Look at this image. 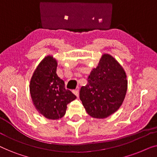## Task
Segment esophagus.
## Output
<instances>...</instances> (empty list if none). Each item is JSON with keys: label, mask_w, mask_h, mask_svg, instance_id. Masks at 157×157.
I'll return each mask as SVG.
<instances>
[{"label": "esophagus", "mask_w": 157, "mask_h": 157, "mask_svg": "<svg viewBox=\"0 0 157 157\" xmlns=\"http://www.w3.org/2000/svg\"><path fill=\"white\" fill-rule=\"evenodd\" d=\"M73 93H74L76 96H78V93H79V90L78 89L73 90Z\"/></svg>", "instance_id": "1"}]
</instances>
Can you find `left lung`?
I'll return each mask as SVG.
<instances>
[{
    "instance_id": "8db88e82",
    "label": "left lung",
    "mask_w": 157,
    "mask_h": 157,
    "mask_svg": "<svg viewBox=\"0 0 157 157\" xmlns=\"http://www.w3.org/2000/svg\"><path fill=\"white\" fill-rule=\"evenodd\" d=\"M127 90L126 74L112 56L102 55L98 66L88 77L79 97L86 112L94 118L104 119L121 106Z\"/></svg>"
}]
</instances>
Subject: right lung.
I'll use <instances>...</instances> for the list:
<instances>
[{
    "instance_id": "right-lung-1",
    "label": "right lung",
    "mask_w": 157,
    "mask_h": 157,
    "mask_svg": "<svg viewBox=\"0 0 157 157\" xmlns=\"http://www.w3.org/2000/svg\"><path fill=\"white\" fill-rule=\"evenodd\" d=\"M57 61L47 56L34 71L30 81V93L36 109L48 119H59L65 115L67 104L76 96L66 89L64 81L56 74Z\"/></svg>"
}]
</instances>
